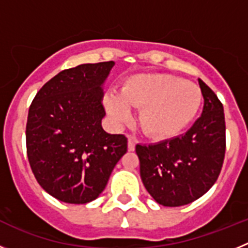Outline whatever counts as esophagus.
<instances>
[{
    "label": "esophagus",
    "mask_w": 248,
    "mask_h": 248,
    "mask_svg": "<svg viewBox=\"0 0 248 248\" xmlns=\"http://www.w3.org/2000/svg\"><path fill=\"white\" fill-rule=\"evenodd\" d=\"M128 149L130 151H133L135 149V140L133 137L128 138Z\"/></svg>",
    "instance_id": "obj_1"
}]
</instances>
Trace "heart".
<instances>
[{
	"label": "heart",
	"mask_w": 248,
	"mask_h": 248,
	"mask_svg": "<svg viewBox=\"0 0 248 248\" xmlns=\"http://www.w3.org/2000/svg\"><path fill=\"white\" fill-rule=\"evenodd\" d=\"M114 120L131 119L130 108L140 109L139 124L148 137L168 140L180 135L194 122L202 104L199 85L166 73L135 74L120 88L119 95L104 99Z\"/></svg>",
	"instance_id": "obj_1"
}]
</instances>
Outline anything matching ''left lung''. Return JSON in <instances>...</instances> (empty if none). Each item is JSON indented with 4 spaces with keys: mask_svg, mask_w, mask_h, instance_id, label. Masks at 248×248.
<instances>
[{
    "mask_svg": "<svg viewBox=\"0 0 248 248\" xmlns=\"http://www.w3.org/2000/svg\"><path fill=\"white\" fill-rule=\"evenodd\" d=\"M199 84L202 114L185 134L135 146L141 181L163 206L177 207L198 200L216 183L222 168L226 149L223 107L202 80Z\"/></svg>",
    "mask_w": 248,
    "mask_h": 248,
    "instance_id": "1",
    "label": "left lung"
}]
</instances>
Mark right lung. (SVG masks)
Masks as SVG:
<instances>
[{
  "label": "right lung",
  "instance_id": "add662e5",
  "mask_svg": "<svg viewBox=\"0 0 248 248\" xmlns=\"http://www.w3.org/2000/svg\"><path fill=\"white\" fill-rule=\"evenodd\" d=\"M114 62L87 63L59 72L36 94L26 144L38 184L57 200L87 203L102 194L128 139L103 129L104 83Z\"/></svg>",
  "mask_w": 248,
  "mask_h": 248
}]
</instances>
